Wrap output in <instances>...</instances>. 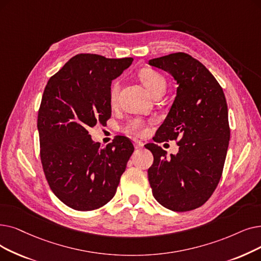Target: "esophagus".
Wrapping results in <instances>:
<instances>
[{
	"label": "esophagus",
	"instance_id": "esophagus-1",
	"mask_svg": "<svg viewBox=\"0 0 261 261\" xmlns=\"http://www.w3.org/2000/svg\"><path fill=\"white\" fill-rule=\"evenodd\" d=\"M134 146H135V148L140 149V148H143V147H144V143L141 142V141H134Z\"/></svg>",
	"mask_w": 261,
	"mask_h": 261
}]
</instances>
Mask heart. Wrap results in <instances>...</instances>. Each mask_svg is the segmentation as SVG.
<instances>
[{
    "instance_id": "1",
    "label": "heart",
    "mask_w": 261,
    "mask_h": 261,
    "mask_svg": "<svg viewBox=\"0 0 261 261\" xmlns=\"http://www.w3.org/2000/svg\"><path fill=\"white\" fill-rule=\"evenodd\" d=\"M140 79L145 85V87L148 89V92L152 97L158 94H161L165 92L166 82L164 77L155 70L152 69H143L140 72ZM119 89L118 81H114L110 87V101L111 103H114L117 98ZM147 131V122L141 118H133L130 119L126 126H124V132L132 135L134 138H141Z\"/></svg>"
}]
</instances>
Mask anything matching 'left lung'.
Listing matches in <instances>:
<instances>
[{"label": "left lung", "mask_w": 261, "mask_h": 261, "mask_svg": "<svg viewBox=\"0 0 261 261\" xmlns=\"http://www.w3.org/2000/svg\"><path fill=\"white\" fill-rule=\"evenodd\" d=\"M149 65L171 73L178 84L167 117L155 132L156 143L177 141L179 151L150 143L148 168L152 195L169 210L185 212L205 203L217 189L230 139L228 109L223 89L212 73L191 55L177 52L152 59Z\"/></svg>", "instance_id": "8db88e82"}]
</instances>
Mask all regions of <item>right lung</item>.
<instances>
[{
  "mask_svg": "<svg viewBox=\"0 0 261 261\" xmlns=\"http://www.w3.org/2000/svg\"><path fill=\"white\" fill-rule=\"evenodd\" d=\"M132 62L76 54L43 90L37 119L43 173L55 196L74 210L99 209L114 197L134 150L126 137L100 148L88 134L111 117L112 80Z\"/></svg>",
  "mask_w": 261,
  "mask_h": 261,
  "instance_id": "right-lung-1",
  "label": "right lung"
}]
</instances>
